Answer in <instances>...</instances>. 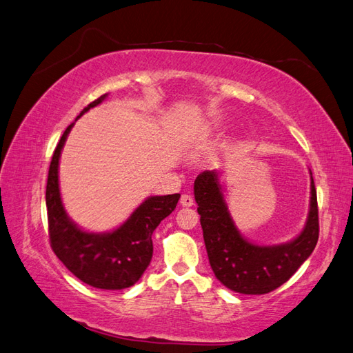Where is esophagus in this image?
<instances>
[{
	"label": "esophagus",
	"mask_w": 353,
	"mask_h": 353,
	"mask_svg": "<svg viewBox=\"0 0 353 353\" xmlns=\"http://www.w3.org/2000/svg\"><path fill=\"white\" fill-rule=\"evenodd\" d=\"M180 204H182V207H192L194 205V198L190 195H182V198H180Z\"/></svg>",
	"instance_id": "esophagus-1"
}]
</instances>
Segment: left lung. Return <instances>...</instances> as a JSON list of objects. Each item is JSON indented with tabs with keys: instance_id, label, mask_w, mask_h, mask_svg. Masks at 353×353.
Segmentation results:
<instances>
[{
	"instance_id": "8db88e82",
	"label": "left lung",
	"mask_w": 353,
	"mask_h": 353,
	"mask_svg": "<svg viewBox=\"0 0 353 353\" xmlns=\"http://www.w3.org/2000/svg\"><path fill=\"white\" fill-rule=\"evenodd\" d=\"M194 194L211 269L220 283L235 293L266 294L281 287L303 265L318 243V201L312 177L306 225L293 241L278 245H257L241 235L229 213L216 170L203 171L195 179Z\"/></svg>"
}]
</instances>
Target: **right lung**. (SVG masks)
<instances>
[{"instance_id":"obj_1","label":"right lung","mask_w":353,"mask_h":353,"mask_svg":"<svg viewBox=\"0 0 353 353\" xmlns=\"http://www.w3.org/2000/svg\"><path fill=\"white\" fill-rule=\"evenodd\" d=\"M106 96L85 106L77 119L102 103ZM72 127L74 123L60 137L48 168L46 204L50 245L83 283L102 290H124L134 285L149 266L154 253V230L161 220L173 213L180 194L149 196L112 232L94 234L78 228L68 217L59 189V159Z\"/></svg>"}]
</instances>
